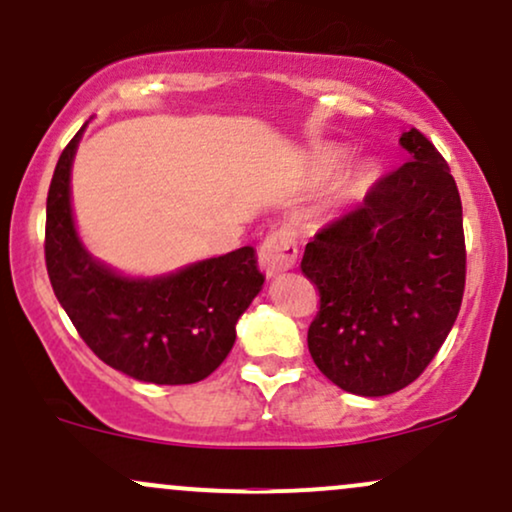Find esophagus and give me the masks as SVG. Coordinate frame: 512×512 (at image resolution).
<instances>
[{
  "label": "esophagus",
  "instance_id": "1",
  "mask_svg": "<svg viewBox=\"0 0 512 512\" xmlns=\"http://www.w3.org/2000/svg\"><path fill=\"white\" fill-rule=\"evenodd\" d=\"M299 257V245H296L294 230L279 226L269 230L267 238L260 245V267L267 277H277L279 272H286L296 265Z\"/></svg>",
  "mask_w": 512,
  "mask_h": 512
}]
</instances>
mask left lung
Returning a JSON list of instances; mask_svg holds the SVG:
<instances>
[{"label":"left lung","mask_w":512,"mask_h":512,"mask_svg":"<svg viewBox=\"0 0 512 512\" xmlns=\"http://www.w3.org/2000/svg\"><path fill=\"white\" fill-rule=\"evenodd\" d=\"M401 145L411 160L374 182L355 211L318 230L301 260L320 294L308 352L333 384L359 396L413 384L464 296L457 182L418 128L403 133Z\"/></svg>","instance_id":"obj_1"}]
</instances>
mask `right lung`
<instances>
[{
  "label": "right lung",
  "mask_w": 512,
  "mask_h": 512,
  "mask_svg": "<svg viewBox=\"0 0 512 512\" xmlns=\"http://www.w3.org/2000/svg\"><path fill=\"white\" fill-rule=\"evenodd\" d=\"M82 131L67 143L48 189L46 267L55 296L109 367L148 384H196L228 357L235 323L265 284L255 250L247 245L153 279L101 265L84 250L70 204Z\"/></svg>",
  "instance_id": "right-lung-1"
}]
</instances>
